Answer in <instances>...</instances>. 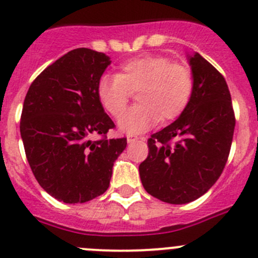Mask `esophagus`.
<instances>
[{
    "mask_svg": "<svg viewBox=\"0 0 258 258\" xmlns=\"http://www.w3.org/2000/svg\"><path fill=\"white\" fill-rule=\"evenodd\" d=\"M144 140V137H137V136H127V142H128V144H132V142H135V141H137V140Z\"/></svg>",
    "mask_w": 258,
    "mask_h": 258,
    "instance_id": "esophagus-1",
    "label": "esophagus"
}]
</instances>
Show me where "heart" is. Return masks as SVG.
Segmentation results:
<instances>
[{"label": "heart", "instance_id": "b5f03b06", "mask_svg": "<svg viewBox=\"0 0 258 258\" xmlns=\"http://www.w3.org/2000/svg\"><path fill=\"white\" fill-rule=\"evenodd\" d=\"M189 67L172 63L163 56H141L119 67L117 75H105L97 82V97L106 111L118 118L132 93L140 105L127 111L118 122L121 131L141 134L158 121L176 119L186 110L194 93Z\"/></svg>", "mask_w": 258, "mask_h": 258}]
</instances>
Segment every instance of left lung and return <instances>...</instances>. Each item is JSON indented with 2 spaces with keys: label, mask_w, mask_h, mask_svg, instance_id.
<instances>
[{
  "label": "left lung",
  "mask_w": 258,
  "mask_h": 258,
  "mask_svg": "<svg viewBox=\"0 0 258 258\" xmlns=\"http://www.w3.org/2000/svg\"><path fill=\"white\" fill-rule=\"evenodd\" d=\"M187 58L195 80L191 101L175 122L148 139V156L139 167L146 191L172 205L195 201L215 184L236 124L222 75L197 52Z\"/></svg>",
  "instance_id": "obj_1"
}]
</instances>
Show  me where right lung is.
Instances as JSON below:
<instances>
[{
    "label": "right lung",
    "mask_w": 258,
    "mask_h": 258,
    "mask_svg": "<svg viewBox=\"0 0 258 258\" xmlns=\"http://www.w3.org/2000/svg\"><path fill=\"white\" fill-rule=\"evenodd\" d=\"M110 57L76 48L43 70L27 91L20 131L26 157L40 186L64 204H83L110 186L126 139L107 140L112 119L97 97ZM103 139L93 142L92 136Z\"/></svg>",
    "instance_id": "right-lung-1"
}]
</instances>
